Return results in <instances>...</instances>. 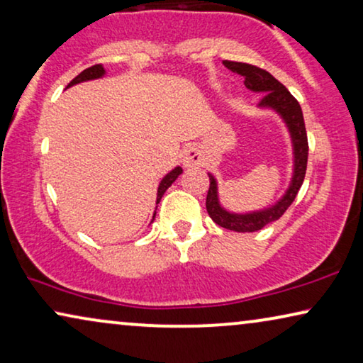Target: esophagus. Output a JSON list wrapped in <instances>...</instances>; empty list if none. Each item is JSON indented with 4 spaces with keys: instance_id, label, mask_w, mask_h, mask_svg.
<instances>
[{
    "instance_id": "1",
    "label": "esophagus",
    "mask_w": 363,
    "mask_h": 363,
    "mask_svg": "<svg viewBox=\"0 0 363 363\" xmlns=\"http://www.w3.org/2000/svg\"><path fill=\"white\" fill-rule=\"evenodd\" d=\"M181 161H182V164L186 166V167L199 166L202 162L201 152H199V150H196V147H186V150L182 151Z\"/></svg>"
}]
</instances>
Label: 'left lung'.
<instances>
[{"instance_id":"left-lung-1","label":"left lung","mask_w":363,"mask_h":363,"mask_svg":"<svg viewBox=\"0 0 363 363\" xmlns=\"http://www.w3.org/2000/svg\"><path fill=\"white\" fill-rule=\"evenodd\" d=\"M223 65L233 74H238L243 77V84L253 91H263L262 100H259V106H272L283 116L286 125L293 136L294 145V176L293 182L284 194V197L273 207L267 208V211H259L253 213H245V216H238V213H230L223 211L218 203L217 199V184L216 179L208 174V192L206 199V207L208 216L217 225L228 230L235 232H257L262 230L264 225L278 220L283 213L288 211V207L293 203V201L298 196L301 186H303L306 167H308V135H306V126L303 111L298 100L289 94V90L273 77L267 70L257 67V65L245 64V62H233V60H223Z\"/></svg>"}]
</instances>
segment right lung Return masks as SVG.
<instances>
[{
	"label": "right lung",
	"instance_id": "add662e5",
	"mask_svg": "<svg viewBox=\"0 0 363 363\" xmlns=\"http://www.w3.org/2000/svg\"><path fill=\"white\" fill-rule=\"evenodd\" d=\"M105 74V70H104V67H101L100 64H95V65H91V67H89V69H85L84 72H80L77 77H75L72 82H70L69 84V86L70 85H75V84H79V82H85V80H91V79H99V77H101V75ZM182 172V169L181 167H176V169H172L169 174H167L164 179L161 181V184H160V187H157V199H156V203L161 201V197H162V194L166 192V189L171 186L172 182H174L177 177H179V174Z\"/></svg>",
	"mask_w": 363,
	"mask_h": 363
}]
</instances>
